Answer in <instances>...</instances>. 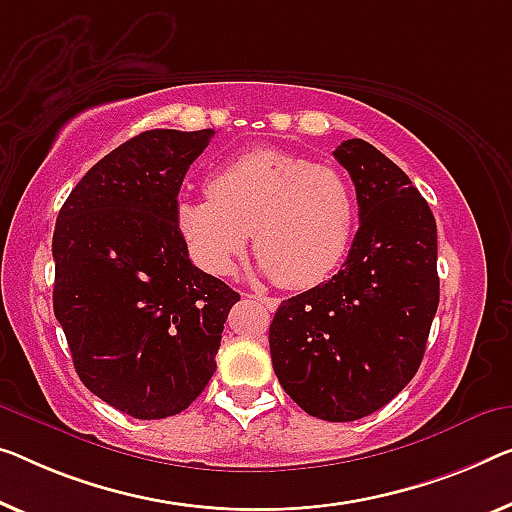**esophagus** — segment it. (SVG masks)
<instances>
[{"label":"esophagus","mask_w":512,"mask_h":512,"mask_svg":"<svg viewBox=\"0 0 512 512\" xmlns=\"http://www.w3.org/2000/svg\"><path fill=\"white\" fill-rule=\"evenodd\" d=\"M250 299L259 301L262 305H266L269 310H276L278 308V299H273V296H266V294H250Z\"/></svg>","instance_id":"1"}]
</instances>
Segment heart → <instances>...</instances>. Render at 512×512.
Returning <instances> with one entry per match:
<instances>
[{"mask_svg": "<svg viewBox=\"0 0 512 512\" xmlns=\"http://www.w3.org/2000/svg\"><path fill=\"white\" fill-rule=\"evenodd\" d=\"M207 200L177 204V230L193 262L225 276L248 246L259 271L278 285H319L345 257L356 223V200L345 174L280 149H255L220 165Z\"/></svg>", "mask_w": 512, "mask_h": 512, "instance_id": "obj_1", "label": "heart"}]
</instances>
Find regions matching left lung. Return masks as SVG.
<instances>
[{"label":"left lung","mask_w":512,"mask_h":512,"mask_svg":"<svg viewBox=\"0 0 512 512\" xmlns=\"http://www.w3.org/2000/svg\"><path fill=\"white\" fill-rule=\"evenodd\" d=\"M356 186L358 232L329 282L282 301L269 326L280 386L305 414L358 421L414 379L439 305L437 223L391 158L365 140L333 151Z\"/></svg>","instance_id":"8db88e82"}]
</instances>
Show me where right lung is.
<instances>
[{
  "mask_svg": "<svg viewBox=\"0 0 512 512\" xmlns=\"http://www.w3.org/2000/svg\"><path fill=\"white\" fill-rule=\"evenodd\" d=\"M213 137L156 128L98 160L52 236L55 317L91 393L142 421L181 414L216 372L241 299L190 262L177 197Z\"/></svg>",
  "mask_w": 512,
  "mask_h": 512,
  "instance_id": "right-lung-1",
  "label": "right lung"
}]
</instances>
